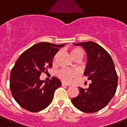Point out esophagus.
I'll use <instances>...</instances> for the list:
<instances>
[{"mask_svg": "<svg viewBox=\"0 0 127 127\" xmlns=\"http://www.w3.org/2000/svg\"><path fill=\"white\" fill-rule=\"evenodd\" d=\"M61 85H63V86H70V84H68V83H64V82H62Z\"/></svg>", "mask_w": 127, "mask_h": 127, "instance_id": "esophagus-1", "label": "esophagus"}]
</instances>
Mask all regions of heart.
<instances>
[{
    "label": "heart",
    "instance_id": "obj_1",
    "mask_svg": "<svg viewBox=\"0 0 127 127\" xmlns=\"http://www.w3.org/2000/svg\"><path fill=\"white\" fill-rule=\"evenodd\" d=\"M71 54L75 60L76 59L81 60L83 57L84 52H83V49H81L80 47H74L71 50ZM58 55L59 53H57L55 55L54 61H55V59H56L57 57L58 56ZM57 75L63 81H66V82H70L79 75V72L74 69L63 68L59 70L57 72Z\"/></svg>",
    "mask_w": 127,
    "mask_h": 127
}]
</instances>
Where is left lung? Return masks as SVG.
<instances>
[{"instance_id": "8db88e82", "label": "left lung", "mask_w": 127, "mask_h": 127, "mask_svg": "<svg viewBox=\"0 0 127 127\" xmlns=\"http://www.w3.org/2000/svg\"><path fill=\"white\" fill-rule=\"evenodd\" d=\"M74 44L82 46L86 51L87 63L84 75L91 83L87 89L79 87V95L71 101L81 112H98L110 102L116 92L118 78L114 61L110 55L95 42L89 41Z\"/></svg>"}]
</instances>
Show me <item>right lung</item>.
Returning a JSON list of instances; mask_svg holds the SVG:
<instances>
[{"mask_svg":"<svg viewBox=\"0 0 127 127\" xmlns=\"http://www.w3.org/2000/svg\"><path fill=\"white\" fill-rule=\"evenodd\" d=\"M64 44H35L21 55L11 70L10 88L15 100L25 110L38 112L49 106L54 93L61 86L59 79L40 80L42 72L51 68L55 55Z\"/></svg>","mask_w":127,"mask_h":127,"instance_id":"add662e5","label":"right lung"}]
</instances>
